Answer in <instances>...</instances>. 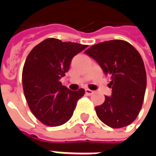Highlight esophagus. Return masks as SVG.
Listing matches in <instances>:
<instances>
[{
	"label": "esophagus",
	"instance_id": "esophagus-1",
	"mask_svg": "<svg viewBox=\"0 0 156 156\" xmlns=\"http://www.w3.org/2000/svg\"><path fill=\"white\" fill-rule=\"evenodd\" d=\"M85 92H86V94H87V95H91V94H94L93 90H90V89H88V88H86V89H85Z\"/></svg>",
	"mask_w": 156,
	"mask_h": 156
}]
</instances>
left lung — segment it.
Returning <instances> with one entry per match:
<instances>
[{
  "mask_svg": "<svg viewBox=\"0 0 156 156\" xmlns=\"http://www.w3.org/2000/svg\"><path fill=\"white\" fill-rule=\"evenodd\" d=\"M85 53L110 77L112 95L95 107L100 120L113 129L126 127L138 116L144 100L147 75L141 55L128 41L112 40L93 45Z\"/></svg>",
  "mask_w": 156,
  "mask_h": 156,
  "instance_id": "obj_1",
  "label": "left lung"
}]
</instances>
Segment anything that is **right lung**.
I'll return each instance as SVG.
<instances>
[{
	"mask_svg": "<svg viewBox=\"0 0 156 156\" xmlns=\"http://www.w3.org/2000/svg\"><path fill=\"white\" fill-rule=\"evenodd\" d=\"M87 45L48 38L28 54L22 70V86L28 107L40 122L49 127L66 123L73 115L83 88L69 90L60 79L69 70L73 57Z\"/></svg>",
	"mask_w": 156,
	"mask_h": 156,
	"instance_id": "right-lung-1",
	"label": "right lung"
}]
</instances>
